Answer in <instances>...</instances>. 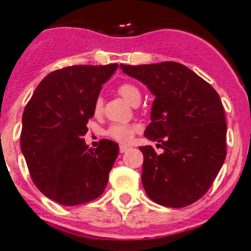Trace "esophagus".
<instances>
[{
    "mask_svg": "<svg viewBox=\"0 0 251 251\" xmlns=\"http://www.w3.org/2000/svg\"><path fill=\"white\" fill-rule=\"evenodd\" d=\"M128 149H130V147H126V145H121V147H120V152H126Z\"/></svg>",
    "mask_w": 251,
    "mask_h": 251,
    "instance_id": "obj_1",
    "label": "esophagus"
}]
</instances>
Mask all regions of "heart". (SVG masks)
Here are the masks:
<instances>
[{
	"instance_id": "heart-1",
	"label": "heart",
	"mask_w": 251,
	"mask_h": 251,
	"mask_svg": "<svg viewBox=\"0 0 251 251\" xmlns=\"http://www.w3.org/2000/svg\"><path fill=\"white\" fill-rule=\"evenodd\" d=\"M119 93L123 96L124 99L128 102L130 104L134 106L135 103L140 102L141 92L138 87L132 83H123L119 86ZM103 110V100L102 97H97L93 104V111L96 115H100ZM139 128L136 125H127V124H115V125L110 126L107 128L108 138L113 139V140L119 141L121 144H128L131 143L132 138H134L135 132L138 131Z\"/></svg>"
}]
</instances>
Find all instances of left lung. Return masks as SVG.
<instances>
[{
  "label": "left lung",
  "instance_id": "obj_1",
  "mask_svg": "<svg viewBox=\"0 0 251 251\" xmlns=\"http://www.w3.org/2000/svg\"><path fill=\"white\" fill-rule=\"evenodd\" d=\"M123 72L155 96L145 136L163 149L140 147L141 182L148 197L165 207L195 203L212 186L226 158L225 111L219 93L176 62L125 65Z\"/></svg>",
  "mask_w": 251,
  "mask_h": 251
}]
</instances>
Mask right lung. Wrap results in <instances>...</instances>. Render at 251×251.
I'll return each mask as SVG.
<instances>
[{
    "mask_svg": "<svg viewBox=\"0 0 251 251\" xmlns=\"http://www.w3.org/2000/svg\"><path fill=\"white\" fill-rule=\"evenodd\" d=\"M117 67L72 65L51 72L24 110L21 151L35 186L58 203L93 201L107 186L119 145L103 139L91 150L83 136L102 84Z\"/></svg>",
    "mask_w": 251,
    "mask_h": 251,
    "instance_id": "obj_1",
    "label": "right lung"
}]
</instances>
